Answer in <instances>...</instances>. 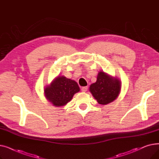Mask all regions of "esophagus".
<instances>
[{
	"mask_svg": "<svg viewBox=\"0 0 159 159\" xmlns=\"http://www.w3.org/2000/svg\"><path fill=\"white\" fill-rule=\"evenodd\" d=\"M88 86H84V87L82 88L81 90H82V91H83V92H86V91L88 90Z\"/></svg>",
	"mask_w": 159,
	"mask_h": 159,
	"instance_id": "obj_1",
	"label": "esophagus"
}]
</instances>
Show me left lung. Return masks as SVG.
Listing matches in <instances>:
<instances>
[{
    "label": "left lung",
    "mask_w": 159,
    "mask_h": 159,
    "mask_svg": "<svg viewBox=\"0 0 159 159\" xmlns=\"http://www.w3.org/2000/svg\"><path fill=\"white\" fill-rule=\"evenodd\" d=\"M120 88V81L118 79L100 71L96 82L90 85L89 91L99 104H107L117 98Z\"/></svg>",
    "instance_id": "8db88e82"
}]
</instances>
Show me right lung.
<instances>
[{"label": "right lung", "instance_id": "1", "mask_svg": "<svg viewBox=\"0 0 159 159\" xmlns=\"http://www.w3.org/2000/svg\"><path fill=\"white\" fill-rule=\"evenodd\" d=\"M80 91L77 83L64 76H58L44 89L46 98L54 106H62Z\"/></svg>", "mask_w": 159, "mask_h": 159}]
</instances>
